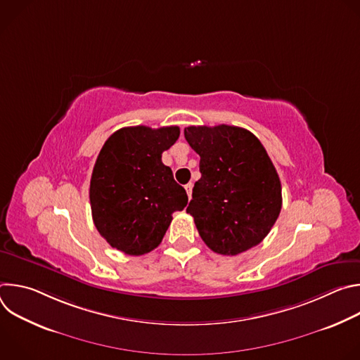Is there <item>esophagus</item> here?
<instances>
[{
    "label": "esophagus",
    "mask_w": 360,
    "mask_h": 360,
    "mask_svg": "<svg viewBox=\"0 0 360 360\" xmlns=\"http://www.w3.org/2000/svg\"><path fill=\"white\" fill-rule=\"evenodd\" d=\"M192 188H193V185H192L191 182L185 185V189H186V192H188V198H189V199L192 198Z\"/></svg>",
    "instance_id": "esophagus-1"
}]
</instances>
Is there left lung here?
<instances>
[{
    "mask_svg": "<svg viewBox=\"0 0 360 360\" xmlns=\"http://www.w3.org/2000/svg\"><path fill=\"white\" fill-rule=\"evenodd\" d=\"M200 179L186 212L210 249L238 255L264 240L282 208V186L266 149L248 129L188 127Z\"/></svg>",
    "mask_w": 360,
    "mask_h": 360,
    "instance_id": "left-lung-1",
    "label": "left lung"
}]
</instances>
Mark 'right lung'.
Here are the masks:
<instances>
[{
  "label": "right lung",
  "instance_id": "right-lung-1",
  "mask_svg": "<svg viewBox=\"0 0 360 360\" xmlns=\"http://www.w3.org/2000/svg\"><path fill=\"white\" fill-rule=\"evenodd\" d=\"M179 138V127H127L114 132L95 161L89 202L94 224L112 248L139 256L155 249L175 211L188 203L162 152Z\"/></svg>",
  "mask_w": 360,
  "mask_h": 360
}]
</instances>
